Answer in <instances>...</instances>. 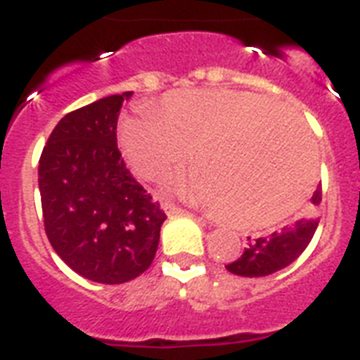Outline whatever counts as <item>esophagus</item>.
Listing matches in <instances>:
<instances>
[{
    "label": "esophagus",
    "instance_id": "34e87169",
    "mask_svg": "<svg viewBox=\"0 0 360 360\" xmlns=\"http://www.w3.org/2000/svg\"><path fill=\"white\" fill-rule=\"evenodd\" d=\"M162 209L168 213V217H175V214H188V211L177 207V205H174V203H169V202H164Z\"/></svg>",
    "mask_w": 360,
    "mask_h": 360
}]
</instances>
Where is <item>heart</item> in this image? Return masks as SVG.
I'll return each instance as SVG.
<instances>
[{"mask_svg":"<svg viewBox=\"0 0 360 360\" xmlns=\"http://www.w3.org/2000/svg\"><path fill=\"white\" fill-rule=\"evenodd\" d=\"M120 143L127 162L158 181L192 151L196 169L177 183L188 200L222 222L262 230L295 213L316 181V141L282 104L236 89H179L157 112L124 115Z\"/></svg>","mask_w":360,"mask_h":360,"instance_id":"heart-1","label":"heart"}]
</instances>
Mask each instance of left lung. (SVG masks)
Wrapping results in <instances>:
<instances>
[{"mask_svg":"<svg viewBox=\"0 0 360 360\" xmlns=\"http://www.w3.org/2000/svg\"><path fill=\"white\" fill-rule=\"evenodd\" d=\"M319 202H321V186L312 196L314 205H319ZM318 224V214L308 213L307 217L295 220L293 224L284 226L282 230L274 231L269 237L254 239L237 259L226 265V269L237 276H250V278L276 273L301 256L308 243L312 240Z\"/></svg>","mask_w":360,"mask_h":360,"instance_id":"left-lung-1","label":"left lung"}]
</instances>
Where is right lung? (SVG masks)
<instances>
[{
    "label": "right lung",
    "mask_w": 360,
    "mask_h": 360,
    "mask_svg": "<svg viewBox=\"0 0 360 360\" xmlns=\"http://www.w3.org/2000/svg\"><path fill=\"white\" fill-rule=\"evenodd\" d=\"M130 97L110 95L65 115L39 160L48 240L75 273L98 284L147 271L166 220L117 149V120Z\"/></svg>",
    "instance_id": "1"
}]
</instances>
